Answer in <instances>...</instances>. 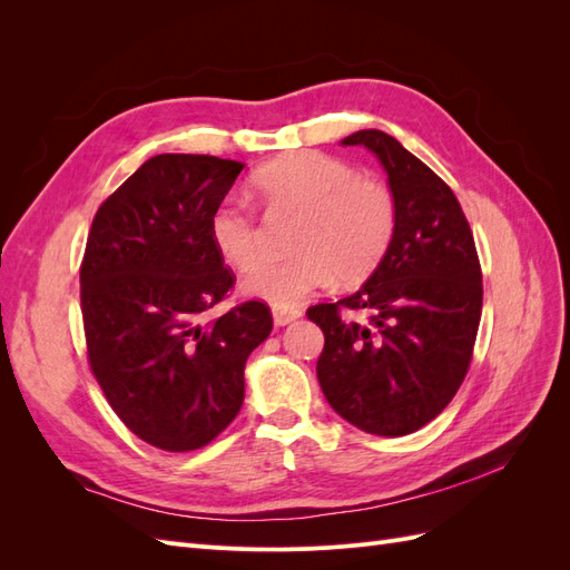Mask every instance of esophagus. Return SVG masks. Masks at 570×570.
I'll return each mask as SVG.
<instances>
[{
	"label": "esophagus",
	"instance_id": "esophagus-1",
	"mask_svg": "<svg viewBox=\"0 0 570 570\" xmlns=\"http://www.w3.org/2000/svg\"><path fill=\"white\" fill-rule=\"evenodd\" d=\"M299 316H302L299 308H278V306L273 308V323L275 325H287L292 321H297Z\"/></svg>",
	"mask_w": 570,
	"mask_h": 570
}]
</instances>
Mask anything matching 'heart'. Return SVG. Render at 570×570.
Listing matches in <instances>:
<instances>
[{
    "label": "heart",
    "mask_w": 570,
    "mask_h": 570,
    "mask_svg": "<svg viewBox=\"0 0 570 570\" xmlns=\"http://www.w3.org/2000/svg\"><path fill=\"white\" fill-rule=\"evenodd\" d=\"M252 195L271 214H299L289 235V254L258 264L243 283L252 297L278 308L299 304L335 275L356 283L373 273L392 247L400 206L383 180L331 154L304 149L273 159L252 176ZM216 252L239 271L264 254V228L249 206L220 202L209 218Z\"/></svg>",
    "instance_id": "1"
}]
</instances>
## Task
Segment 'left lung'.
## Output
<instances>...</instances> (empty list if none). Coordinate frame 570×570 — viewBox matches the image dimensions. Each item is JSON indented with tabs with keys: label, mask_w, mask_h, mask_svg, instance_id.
<instances>
[{
	"label": "left lung",
	"mask_w": 570,
	"mask_h": 570,
	"mask_svg": "<svg viewBox=\"0 0 570 570\" xmlns=\"http://www.w3.org/2000/svg\"><path fill=\"white\" fill-rule=\"evenodd\" d=\"M368 147L387 170L400 223L381 266L354 295L306 308L325 344L321 390L344 421L371 435L416 433L454 400L482 314L475 239L452 187L383 130ZM364 313L354 322L346 312Z\"/></svg>",
	"instance_id": "obj_1"
}]
</instances>
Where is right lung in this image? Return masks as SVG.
I'll list each match as a JSON object with an SVG mask.
<instances>
[{"instance_id":"obj_1","label":"right lung","mask_w":570,"mask_h":570,"mask_svg":"<svg viewBox=\"0 0 570 570\" xmlns=\"http://www.w3.org/2000/svg\"><path fill=\"white\" fill-rule=\"evenodd\" d=\"M243 164L159 154L95 214L80 264L88 364L116 416L164 452L216 440L245 400L247 356L273 327L266 302L235 304L209 218Z\"/></svg>"}]
</instances>
